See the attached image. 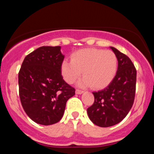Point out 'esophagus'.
Listing matches in <instances>:
<instances>
[{"label": "esophagus", "instance_id": "esophagus-1", "mask_svg": "<svg viewBox=\"0 0 154 154\" xmlns=\"http://www.w3.org/2000/svg\"><path fill=\"white\" fill-rule=\"evenodd\" d=\"M83 93V91H81V90L77 89L76 90V94H82Z\"/></svg>", "mask_w": 154, "mask_h": 154}]
</instances>
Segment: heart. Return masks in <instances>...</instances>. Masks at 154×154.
<instances>
[{
	"label": "heart",
	"mask_w": 154,
	"mask_h": 154,
	"mask_svg": "<svg viewBox=\"0 0 154 154\" xmlns=\"http://www.w3.org/2000/svg\"><path fill=\"white\" fill-rule=\"evenodd\" d=\"M117 57L113 51L98 48H84L74 52L71 61H63L61 74L66 82L72 84L81 76L82 85L100 89L109 85L115 77Z\"/></svg>",
	"instance_id": "1"
}]
</instances>
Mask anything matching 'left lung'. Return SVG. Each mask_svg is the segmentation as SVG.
I'll return each instance as SVG.
<instances>
[{
  "mask_svg": "<svg viewBox=\"0 0 154 154\" xmlns=\"http://www.w3.org/2000/svg\"><path fill=\"white\" fill-rule=\"evenodd\" d=\"M118 69L111 82L103 90L93 92L95 100L87 109L90 119L101 128L113 126L122 120L133 105L137 72L128 56L115 48Z\"/></svg>",
  "mask_w": 154,
  "mask_h": 154,
  "instance_id": "1",
  "label": "left lung"
}]
</instances>
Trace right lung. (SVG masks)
Returning a JSON list of instances; mask_svg holds the SVG:
<instances>
[{
  "mask_svg": "<svg viewBox=\"0 0 154 154\" xmlns=\"http://www.w3.org/2000/svg\"><path fill=\"white\" fill-rule=\"evenodd\" d=\"M64 56L61 46H42L24 58L19 72V92L22 107L35 122L51 125L61 120L66 101L75 89L63 79Z\"/></svg>",
  "mask_w": 154,
  "mask_h": 154,
  "instance_id": "1",
  "label": "right lung"
}]
</instances>
